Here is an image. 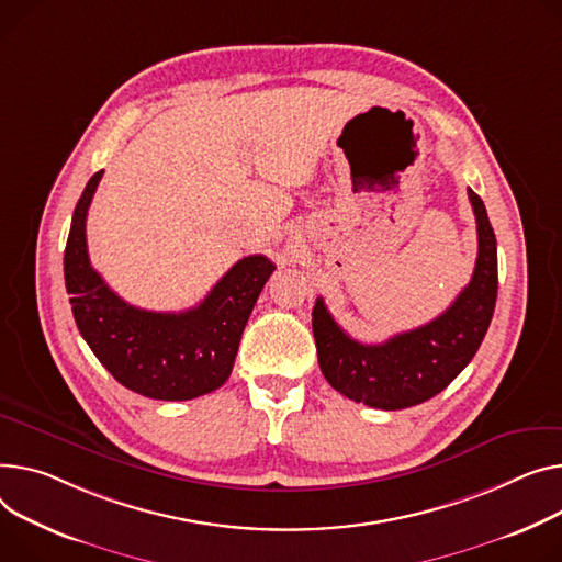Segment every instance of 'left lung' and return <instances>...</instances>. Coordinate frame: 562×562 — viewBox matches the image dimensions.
Wrapping results in <instances>:
<instances>
[{
    "instance_id": "1",
    "label": "left lung",
    "mask_w": 562,
    "mask_h": 562,
    "mask_svg": "<svg viewBox=\"0 0 562 562\" xmlns=\"http://www.w3.org/2000/svg\"><path fill=\"white\" fill-rule=\"evenodd\" d=\"M468 196L476 216V265L470 284L438 318L368 346L336 325L318 297L312 327L321 370L334 391L372 408L397 411L431 400L472 361L497 303V239L483 201L472 190Z\"/></svg>"
}]
</instances>
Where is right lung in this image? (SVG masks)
<instances>
[{"label": "right lung", "mask_w": 562, "mask_h": 562, "mask_svg": "<svg viewBox=\"0 0 562 562\" xmlns=\"http://www.w3.org/2000/svg\"><path fill=\"white\" fill-rule=\"evenodd\" d=\"M103 171L74 207L65 246V286L74 321L94 357L122 386L154 400H192L226 384L248 316L276 271L250 255L223 276L196 307L165 314L128 305L92 269L86 218Z\"/></svg>", "instance_id": "1"}]
</instances>
